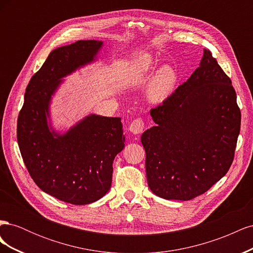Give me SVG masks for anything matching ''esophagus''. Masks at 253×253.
I'll return each instance as SVG.
<instances>
[{
    "mask_svg": "<svg viewBox=\"0 0 253 253\" xmlns=\"http://www.w3.org/2000/svg\"><path fill=\"white\" fill-rule=\"evenodd\" d=\"M143 129H144V122L140 118L135 119L128 126V131L135 135L141 134L143 132Z\"/></svg>",
    "mask_w": 253,
    "mask_h": 253,
    "instance_id": "esophagus-1",
    "label": "esophagus"
}]
</instances>
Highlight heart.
<instances>
[{
	"mask_svg": "<svg viewBox=\"0 0 253 253\" xmlns=\"http://www.w3.org/2000/svg\"><path fill=\"white\" fill-rule=\"evenodd\" d=\"M156 60L148 52L141 53L136 60L137 78H148L155 70ZM177 83V73L171 65H163L153 75L147 89V97L153 103H159L169 98L175 89Z\"/></svg>",
	"mask_w": 253,
	"mask_h": 253,
	"instance_id": "heart-1",
	"label": "heart"
}]
</instances>
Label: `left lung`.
Segmentation results:
<instances>
[{
	"label": "left lung",
	"instance_id": "obj_1",
	"mask_svg": "<svg viewBox=\"0 0 253 253\" xmlns=\"http://www.w3.org/2000/svg\"><path fill=\"white\" fill-rule=\"evenodd\" d=\"M141 135L151 191L165 200L205 193L230 168L241 128L231 80L208 49L191 77L151 110Z\"/></svg>",
	"mask_w": 253,
	"mask_h": 253
}]
</instances>
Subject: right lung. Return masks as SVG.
I'll list each match as a JSON object with an SVG mask.
<instances>
[{"label":"right lung","mask_w":253,"mask_h":253,"mask_svg":"<svg viewBox=\"0 0 253 253\" xmlns=\"http://www.w3.org/2000/svg\"><path fill=\"white\" fill-rule=\"evenodd\" d=\"M102 47L103 41L81 40L53 49L30 79L18 118V144L32 178L45 193L73 205L108 193L113 162L125 148L120 117L89 114L64 131L50 118L63 79L96 62Z\"/></svg>","instance_id":"add662e5"}]
</instances>
